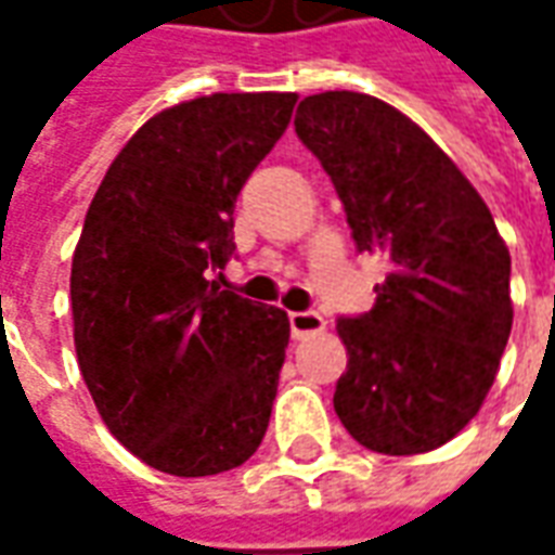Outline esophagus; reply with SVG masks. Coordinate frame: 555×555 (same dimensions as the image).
<instances>
[{
  "instance_id": "obj_1",
  "label": "esophagus",
  "mask_w": 555,
  "mask_h": 555,
  "mask_svg": "<svg viewBox=\"0 0 555 555\" xmlns=\"http://www.w3.org/2000/svg\"><path fill=\"white\" fill-rule=\"evenodd\" d=\"M288 324H291V336L309 338L314 336V333H324L326 321L318 312H291Z\"/></svg>"
}]
</instances>
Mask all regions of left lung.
Instances as JSON below:
<instances>
[{
	"instance_id": "obj_1",
	"label": "left lung",
	"mask_w": 555,
	"mask_h": 555,
	"mask_svg": "<svg viewBox=\"0 0 555 555\" xmlns=\"http://www.w3.org/2000/svg\"><path fill=\"white\" fill-rule=\"evenodd\" d=\"M294 130L336 186L357 249L389 261L372 312L336 324L348 348L338 418L372 452H430L493 386L514 318L508 246L476 186L396 106L324 91L300 101Z\"/></svg>"
}]
</instances>
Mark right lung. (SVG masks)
<instances>
[{
    "label": "right lung",
    "instance_id": "obj_1",
    "mask_svg": "<svg viewBox=\"0 0 555 555\" xmlns=\"http://www.w3.org/2000/svg\"><path fill=\"white\" fill-rule=\"evenodd\" d=\"M297 94H210L154 115L82 222L74 345L115 440L159 473L217 476L264 440L291 324L210 282L234 255V202Z\"/></svg>",
    "mask_w": 555,
    "mask_h": 555
}]
</instances>
